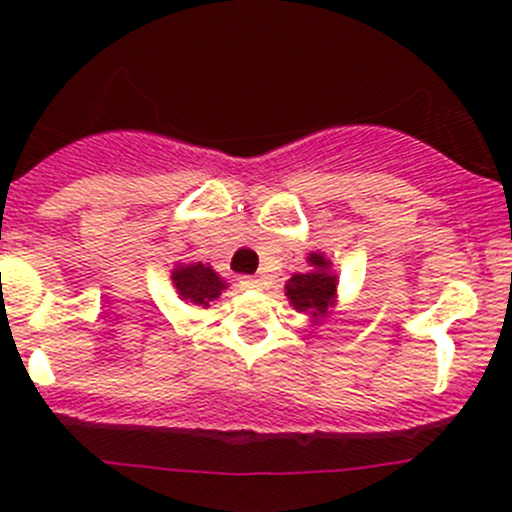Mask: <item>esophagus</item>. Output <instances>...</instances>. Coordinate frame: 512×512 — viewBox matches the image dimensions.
I'll list each match as a JSON object with an SVG mask.
<instances>
[{"instance_id":"34e87169","label":"esophagus","mask_w":512,"mask_h":512,"mask_svg":"<svg viewBox=\"0 0 512 512\" xmlns=\"http://www.w3.org/2000/svg\"><path fill=\"white\" fill-rule=\"evenodd\" d=\"M240 285L245 287V289H260V287H262V282L257 280V277H242Z\"/></svg>"}]
</instances>
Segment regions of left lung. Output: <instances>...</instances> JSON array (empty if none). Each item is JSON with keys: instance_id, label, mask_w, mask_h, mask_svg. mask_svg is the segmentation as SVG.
Returning <instances> with one entry per match:
<instances>
[{"instance_id": "left-lung-1", "label": "left lung", "mask_w": 512, "mask_h": 512, "mask_svg": "<svg viewBox=\"0 0 512 512\" xmlns=\"http://www.w3.org/2000/svg\"><path fill=\"white\" fill-rule=\"evenodd\" d=\"M309 270L292 275L285 285V297L297 312L307 314L312 324H322L332 317L337 307V275L332 272V260L324 252H309Z\"/></svg>"}]
</instances>
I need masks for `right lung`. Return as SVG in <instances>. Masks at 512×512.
<instances>
[{
  "instance_id": "add662e5",
  "label": "right lung",
  "mask_w": 512,
  "mask_h": 512,
  "mask_svg": "<svg viewBox=\"0 0 512 512\" xmlns=\"http://www.w3.org/2000/svg\"><path fill=\"white\" fill-rule=\"evenodd\" d=\"M175 292L185 304L193 307H210L227 289V282L208 262H178L170 272Z\"/></svg>"
}]
</instances>
